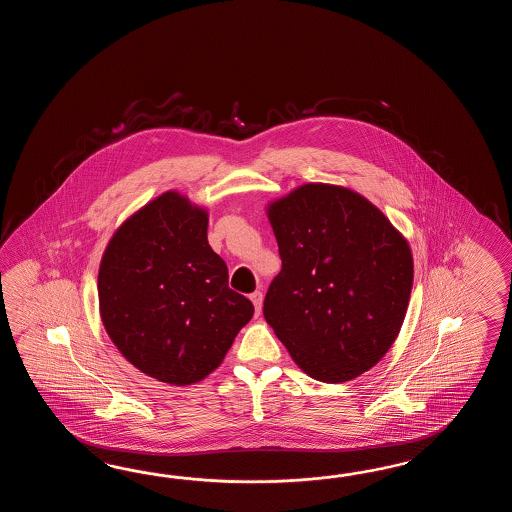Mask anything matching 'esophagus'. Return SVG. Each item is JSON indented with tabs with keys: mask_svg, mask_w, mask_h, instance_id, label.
I'll list each match as a JSON object with an SVG mask.
<instances>
[{
	"mask_svg": "<svg viewBox=\"0 0 512 512\" xmlns=\"http://www.w3.org/2000/svg\"><path fill=\"white\" fill-rule=\"evenodd\" d=\"M252 304H254V309H256V315H260L261 311V302H263V294L260 291H256V293L251 294Z\"/></svg>",
	"mask_w": 512,
	"mask_h": 512,
	"instance_id": "34e87169",
	"label": "esophagus"
}]
</instances>
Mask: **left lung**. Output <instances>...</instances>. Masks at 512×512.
<instances>
[{
  "label": "left lung",
  "instance_id": "obj_1",
  "mask_svg": "<svg viewBox=\"0 0 512 512\" xmlns=\"http://www.w3.org/2000/svg\"><path fill=\"white\" fill-rule=\"evenodd\" d=\"M267 216L282 258L263 302L267 324L309 377H359L403 326L414 282L408 241L344 186H300L272 201Z\"/></svg>",
  "mask_w": 512,
  "mask_h": 512
}]
</instances>
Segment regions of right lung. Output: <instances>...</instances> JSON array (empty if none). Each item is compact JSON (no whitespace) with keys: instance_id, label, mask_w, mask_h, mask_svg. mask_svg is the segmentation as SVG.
Wrapping results in <instances>:
<instances>
[{"instance_id":"add662e5","label":"right lung","mask_w":512,"mask_h":512,"mask_svg":"<svg viewBox=\"0 0 512 512\" xmlns=\"http://www.w3.org/2000/svg\"><path fill=\"white\" fill-rule=\"evenodd\" d=\"M208 212L164 192L120 225L98 269L100 318L137 370L186 386L225 359L254 305L229 287L207 238Z\"/></svg>"}]
</instances>
